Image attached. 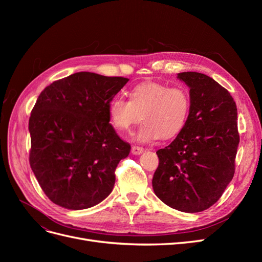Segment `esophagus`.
<instances>
[{
  "label": "esophagus",
  "mask_w": 262,
  "mask_h": 262,
  "mask_svg": "<svg viewBox=\"0 0 262 262\" xmlns=\"http://www.w3.org/2000/svg\"><path fill=\"white\" fill-rule=\"evenodd\" d=\"M131 152H132V154H134V155H140L141 153H143V152H144V148L142 147V146L133 145V146H132V148H131Z\"/></svg>",
  "instance_id": "1"
}]
</instances>
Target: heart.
Here are the masks:
<instances>
[{
	"label": "heart",
	"mask_w": 262,
	"mask_h": 262,
	"mask_svg": "<svg viewBox=\"0 0 262 262\" xmlns=\"http://www.w3.org/2000/svg\"><path fill=\"white\" fill-rule=\"evenodd\" d=\"M191 110V98L184 86L142 83L133 87L130 100L116 96L109 102L110 122L120 132H129L141 119L143 124L133 139L148 143L177 137L185 129Z\"/></svg>",
	"instance_id": "b5f03b06"
}]
</instances>
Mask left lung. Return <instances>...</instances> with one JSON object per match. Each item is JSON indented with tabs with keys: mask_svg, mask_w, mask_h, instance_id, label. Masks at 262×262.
I'll return each mask as SVG.
<instances>
[{
	"mask_svg": "<svg viewBox=\"0 0 262 262\" xmlns=\"http://www.w3.org/2000/svg\"><path fill=\"white\" fill-rule=\"evenodd\" d=\"M177 77L189 86L191 110L185 129L156 152L160 164L152 185L168 207L195 213L215 203L234 177L237 108L231 94L212 77L198 72Z\"/></svg>",
	"mask_w": 262,
	"mask_h": 262,
	"instance_id": "8db88e82",
	"label": "left lung"
}]
</instances>
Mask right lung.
Instances as JSON below:
<instances>
[{
    "label": "right lung",
    "mask_w": 262,
    "mask_h": 262,
    "mask_svg": "<svg viewBox=\"0 0 262 262\" xmlns=\"http://www.w3.org/2000/svg\"><path fill=\"white\" fill-rule=\"evenodd\" d=\"M128 81L78 72L39 95L29 118V164L53 203L84 210L113 191L115 170L131 146L109 123L108 106Z\"/></svg>",
    "instance_id": "right-lung-1"
}]
</instances>
